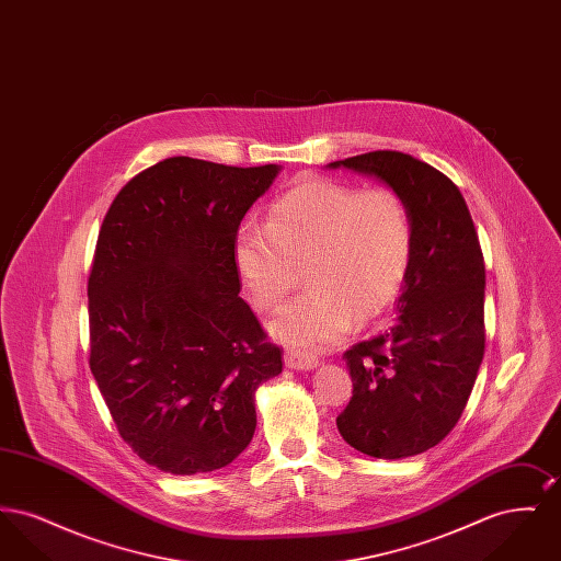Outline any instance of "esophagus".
Instances as JSON below:
<instances>
[{
	"label": "esophagus",
	"mask_w": 561,
	"mask_h": 561,
	"mask_svg": "<svg viewBox=\"0 0 561 561\" xmlns=\"http://www.w3.org/2000/svg\"><path fill=\"white\" fill-rule=\"evenodd\" d=\"M284 362H286L288 368H294V370H311L320 364L316 355H311L307 351H300V348H286Z\"/></svg>",
	"instance_id": "34e87169"
}]
</instances>
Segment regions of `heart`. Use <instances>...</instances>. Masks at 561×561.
Returning a JSON list of instances; mask_svg holds the SVG:
<instances>
[{
	"mask_svg": "<svg viewBox=\"0 0 561 561\" xmlns=\"http://www.w3.org/2000/svg\"><path fill=\"white\" fill-rule=\"evenodd\" d=\"M412 241L410 213L396 188L313 176L275 202L268 225L241 227L236 265L261 311L275 309L307 265L311 288L277 311L271 332L293 347L328 348L355 318H374L398 296Z\"/></svg>",
	"mask_w": 561,
	"mask_h": 561,
	"instance_id": "b5f03b06",
	"label": "heart"
}]
</instances>
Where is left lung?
<instances>
[{"mask_svg":"<svg viewBox=\"0 0 561 561\" xmlns=\"http://www.w3.org/2000/svg\"><path fill=\"white\" fill-rule=\"evenodd\" d=\"M328 165L396 188L414 233L393 325L343 355L353 398L336 427L374 458L425 453L458 423L483 359L485 265L473 218L446 174L408 153L370 151Z\"/></svg>","mask_w":561,"mask_h":561,"instance_id":"1","label":"left lung"}]
</instances>
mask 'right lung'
Masks as SVG:
<instances>
[{
  "mask_svg": "<svg viewBox=\"0 0 561 561\" xmlns=\"http://www.w3.org/2000/svg\"><path fill=\"white\" fill-rule=\"evenodd\" d=\"M279 165L168 158L105 214L88 277L90 370L122 439L172 476L227 467L282 348L240 298L236 236Z\"/></svg>",
  "mask_w": 561,
  "mask_h": 561,
  "instance_id": "right-lung-1",
  "label": "right lung"
}]
</instances>
